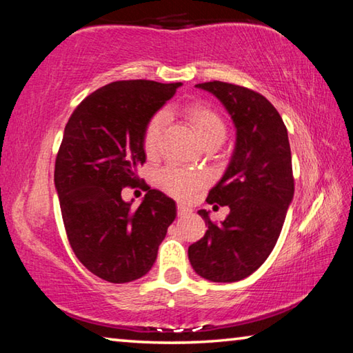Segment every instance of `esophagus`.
I'll list each match as a JSON object with an SVG mask.
<instances>
[{
  "label": "esophagus",
  "instance_id": "34e87169",
  "mask_svg": "<svg viewBox=\"0 0 353 353\" xmlns=\"http://www.w3.org/2000/svg\"><path fill=\"white\" fill-rule=\"evenodd\" d=\"M193 213V210H191L190 207H187L185 204H179L177 205V214L181 218H185V216H188V214H191Z\"/></svg>",
  "mask_w": 353,
  "mask_h": 353
}]
</instances>
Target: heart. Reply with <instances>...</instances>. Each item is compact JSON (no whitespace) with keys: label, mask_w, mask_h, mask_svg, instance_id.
<instances>
[{"label":"heart","mask_w":353,"mask_h":353,"mask_svg":"<svg viewBox=\"0 0 353 353\" xmlns=\"http://www.w3.org/2000/svg\"><path fill=\"white\" fill-rule=\"evenodd\" d=\"M185 117L193 132L198 137L201 146L212 141H223L225 137V124L212 107L204 104H191L185 107ZM166 115L165 112H159L149 119L148 126L143 135V148L148 155H154L159 149L160 135L165 126ZM159 182L168 193L174 194L176 198L188 199L201 185L199 177L190 174L187 171L177 168H165L159 176Z\"/></svg>","instance_id":"heart-1"}]
</instances>
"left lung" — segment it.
I'll return each mask as SVG.
<instances>
[{"mask_svg": "<svg viewBox=\"0 0 353 353\" xmlns=\"http://www.w3.org/2000/svg\"><path fill=\"white\" fill-rule=\"evenodd\" d=\"M196 88L224 105L236 139L223 177L207 196L208 204L227 205L230 213L213 224L210 212H198L207 232L188 248V259L196 274L210 282H238L272 252L294 196L288 130L260 93L219 81Z\"/></svg>", "mask_w": 353, "mask_h": 353, "instance_id": "8db88e82", "label": "left lung"}]
</instances>
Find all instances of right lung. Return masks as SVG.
<instances>
[{
	"mask_svg": "<svg viewBox=\"0 0 353 353\" xmlns=\"http://www.w3.org/2000/svg\"><path fill=\"white\" fill-rule=\"evenodd\" d=\"M182 82L118 81L93 92L65 126L54 185L71 249L99 279L128 283L151 271L176 202L148 190L139 208L121 198L145 163L149 119Z\"/></svg>",
	"mask_w": 353,
	"mask_h": 353,
	"instance_id": "obj_1",
	"label": "right lung"
}]
</instances>
